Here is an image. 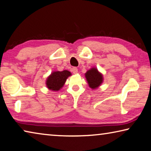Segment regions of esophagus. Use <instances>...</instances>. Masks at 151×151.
Segmentation results:
<instances>
[{"mask_svg":"<svg viewBox=\"0 0 151 151\" xmlns=\"http://www.w3.org/2000/svg\"><path fill=\"white\" fill-rule=\"evenodd\" d=\"M71 71L74 73V74H76L78 72V68H73L72 69H71Z\"/></svg>","mask_w":151,"mask_h":151,"instance_id":"34e87169","label":"esophagus"}]
</instances>
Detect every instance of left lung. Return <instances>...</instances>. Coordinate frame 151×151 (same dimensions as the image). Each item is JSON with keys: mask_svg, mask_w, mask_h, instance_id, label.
Here are the masks:
<instances>
[{"mask_svg": "<svg viewBox=\"0 0 151 151\" xmlns=\"http://www.w3.org/2000/svg\"><path fill=\"white\" fill-rule=\"evenodd\" d=\"M85 77L88 81L89 87L95 90L102 85L104 81L103 75L96 68H92L85 73Z\"/></svg>", "mask_w": 151, "mask_h": 151, "instance_id": "obj_1", "label": "left lung"}]
</instances>
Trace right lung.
<instances>
[{"label":"right lung","mask_w":151,"mask_h":151,"mask_svg":"<svg viewBox=\"0 0 151 151\" xmlns=\"http://www.w3.org/2000/svg\"><path fill=\"white\" fill-rule=\"evenodd\" d=\"M71 76L70 71H55L49 75L46 80V86L51 91H59L63 88L68 77Z\"/></svg>","instance_id":"right-lung-1"}]
</instances>
